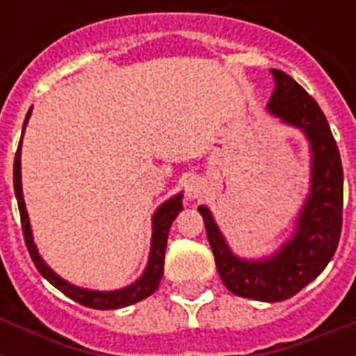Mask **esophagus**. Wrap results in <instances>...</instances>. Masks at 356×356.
Returning a JSON list of instances; mask_svg holds the SVG:
<instances>
[{
  "instance_id": "1",
  "label": "esophagus",
  "mask_w": 356,
  "mask_h": 356,
  "mask_svg": "<svg viewBox=\"0 0 356 356\" xmlns=\"http://www.w3.org/2000/svg\"><path fill=\"white\" fill-rule=\"evenodd\" d=\"M205 195V183L201 177H190L186 181V197L190 201H200Z\"/></svg>"
}]
</instances>
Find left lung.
I'll return each instance as SVG.
<instances>
[{"label": "left lung", "instance_id": "obj_1", "mask_svg": "<svg viewBox=\"0 0 356 356\" xmlns=\"http://www.w3.org/2000/svg\"><path fill=\"white\" fill-rule=\"evenodd\" d=\"M275 81L266 111L284 125L299 129L309 140L310 181L290 236L271 254L238 257L209 207L203 216L218 273L229 292L240 298L277 303L292 298L331 262L342 233L343 172L340 151L320 105L281 70H270Z\"/></svg>", "mask_w": 356, "mask_h": 356}]
</instances>
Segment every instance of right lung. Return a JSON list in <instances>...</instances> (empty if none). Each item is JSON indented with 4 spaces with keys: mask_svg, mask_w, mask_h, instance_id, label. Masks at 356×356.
<instances>
[{
    "mask_svg": "<svg viewBox=\"0 0 356 356\" xmlns=\"http://www.w3.org/2000/svg\"><path fill=\"white\" fill-rule=\"evenodd\" d=\"M31 118V108L27 116H25L24 129H22V140H24L25 125ZM22 140H19L18 151H16V159H14V194H16V201H18L19 218H22V229H24V238L29 249V254L33 262H35L36 270L40 271V275L44 279L51 282L53 286L60 290L64 296H68L70 299H74L79 305H85L88 309L96 310H114L122 309V307H129V305L138 303L142 299L149 298L151 293L156 292V288L161 284L162 273H164V253H166L168 243V233L172 227L173 220L177 218V214L183 211V192L172 195L170 200L156 207V211L151 216V248L149 257H147V264L145 270L142 271V275L134 282L127 284V286L118 288V290H90V288L77 286L72 284L70 281L63 279V277L55 273V271L47 266V262L42 259V254L38 253L35 238H33V229H31L29 214L25 209L24 190H22Z\"/></svg>",
    "mask_w": 356,
    "mask_h": 356,
    "instance_id": "add662e5",
    "label": "right lung"
}]
</instances>
